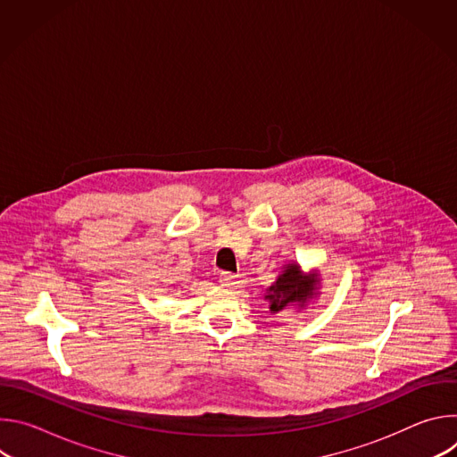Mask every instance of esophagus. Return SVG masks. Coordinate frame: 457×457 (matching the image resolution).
<instances>
[{
	"instance_id": "1",
	"label": "esophagus",
	"mask_w": 457,
	"mask_h": 457,
	"mask_svg": "<svg viewBox=\"0 0 457 457\" xmlns=\"http://www.w3.org/2000/svg\"><path fill=\"white\" fill-rule=\"evenodd\" d=\"M219 282H220V286L233 289V287H237V286H238V282H240V280H238V275H233V273L222 271V273H220V277H219Z\"/></svg>"
}]
</instances>
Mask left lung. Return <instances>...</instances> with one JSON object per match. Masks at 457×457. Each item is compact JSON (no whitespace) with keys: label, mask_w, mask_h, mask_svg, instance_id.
I'll list each match as a JSON object with an SVG mask.
<instances>
[{"label":"left lung","mask_w":457,"mask_h":457,"mask_svg":"<svg viewBox=\"0 0 457 457\" xmlns=\"http://www.w3.org/2000/svg\"><path fill=\"white\" fill-rule=\"evenodd\" d=\"M318 282L316 273L305 275L298 264H287L264 296L270 302V311L278 312L291 303L303 307L316 295Z\"/></svg>","instance_id":"left-lung-1"}]
</instances>
